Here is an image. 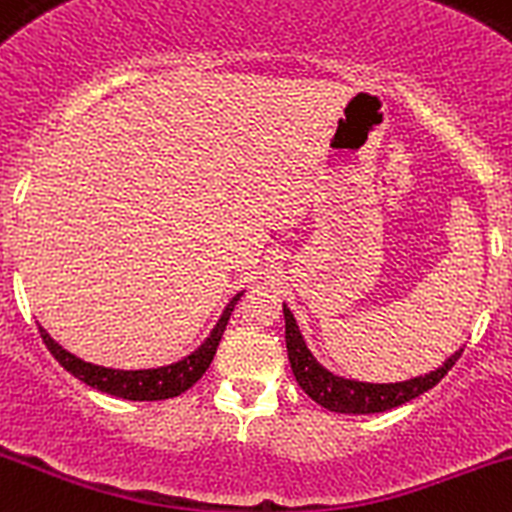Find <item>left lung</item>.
<instances>
[{
    "label": "left lung",
    "mask_w": 512,
    "mask_h": 512,
    "mask_svg": "<svg viewBox=\"0 0 512 512\" xmlns=\"http://www.w3.org/2000/svg\"><path fill=\"white\" fill-rule=\"evenodd\" d=\"M282 315H285V342H287V357H290L292 375L300 382V388L322 405L325 410L332 413H345V415H370V413H385L398 405L410 403L418 395L428 393L435 388L450 367L458 362L460 350H455L448 360L435 370L425 372V375L410 377L403 382H360V380H347V377L335 375L327 367L317 362L307 347L305 337H302L300 327H297L295 315L290 307L282 302Z\"/></svg>",
    "instance_id": "8db88e82"
}]
</instances>
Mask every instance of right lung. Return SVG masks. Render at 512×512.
I'll list each match as a JSON object with an SVG mask.
<instances>
[{"label":"right lung","instance_id":"obj_1","mask_svg":"<svg viewBox=\"0 0 512 512\" xmlns=\"http://www.w3.org/2000/svg\"><path fill=\"white\" fill-rule=\"evenodd\" d=\"M242 295H245V290L237 292V295L227 302L220 320H217L215 327L210 330V335H207L190 355H185L177 362H170V365L147 367V370H114V367L84 362L82 357L72 355V352L64 350L59 342H54V337L49 335L42 325H39V335H42L44 345L49 347L54 360H57L69 375L87 382L89 388H97L99 393H107L124 400H167L177 398L180 393L190 390L192 385L205 375L212 357H215L217 345H220L227 320H230L232 310H235L237 300H240Z\"/></svg>","mask_w":512,"mask_h":512}]
</instances>
